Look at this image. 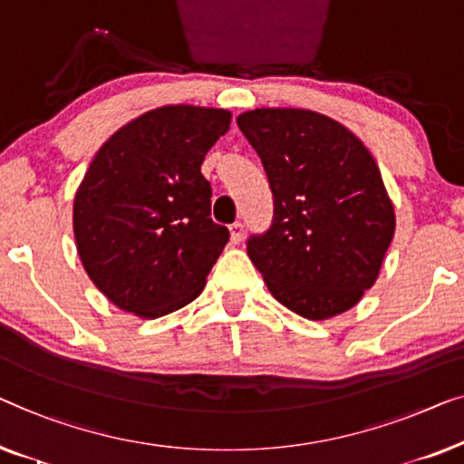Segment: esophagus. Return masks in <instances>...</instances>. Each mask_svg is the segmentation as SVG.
I'll list each match as a JSON object with an SVG mask.
<instances>
[{
  "label": "esophagus",
  "instance_id": "esophagus-1",
  "mask_svg": "<svg viewBox=\"0 0 464 464\" xmlns=\"http://www.w3.org/2000/svg\"><path fill=\"white\" fill-rule=\"evenodd\" d=\"M229 231H231V241L233 244H239L241 241V237H244V225L239 223H233V225H229Z\"/></svg>",
  "mask_w": 464,
  "mask_h": 464
}]
</instances>
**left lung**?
<instances>
[{"label":"left lung","mask_w":464,"mask_h":464,"mask_svg":"<svg viewBox=\"0 0 464 464\" xmlns=\"http://www.w3.org/2000/svg\"><path fill=\"white\" fill-rule=\"evenodd\" d=\"M237 126L273 193L271 227L247 237L266 288L306 319H328L374 285L395 233L381 169L343 123L306 109H256Z\"/></svg>","instance_id":"8db88e82"}]
</instances>
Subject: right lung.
Segmentation results:
<instances>
[{
	"label": "right lung",
	"instance_id": "1",
	"mask_svg": "<svg viewBox=\"0 0 464 464\" xmlns=\"http://www.w3.org/2000/svg\"><path fill=\"white\" fill-rule=\"evenodd\" d=\"M231 113L169 104L117 130L90 164L73 204L82 265L111 303L161 317L191 303L229 241L212 214L206 153Z\"/></svg>",
	"mask_w": 464,
	"mask_h": 464
}]
</instances>
